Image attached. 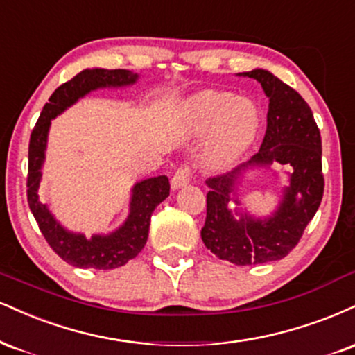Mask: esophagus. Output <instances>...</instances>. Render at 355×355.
<instances>
[{
  "mask_svg": "<svg viewBox=\"0 0 355 355\" xmlns=\"http://www.w3.org/2000/svg\"><path fill=\"white\" fill-rule=\"evenodd\" d=\"M191 180V166L190 165H182L180 168L177 170L172 178V189L173 190H178L182 189V187H185L187 183H190Z\"/></svg>",
  "mask_w": 355,
  "mask_h": 355,
  "instance_id": "esophagus-1",
  "label": "esophagus"
}]
</instances>
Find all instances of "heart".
<instances>
[{
    "label": "heart",
    "instance_id": "1",
    "mask_svg": "<svg viewBox=\"0 0 355 355\" xmlns=\"http://www.w3.org/2000/svg\"><path fill=\"white\" fill-rule=\"evenodd\" d=\"M191 127L196 132L211 130L205 162L211 168H226L254 142L261 125V114L250 99L234 94L205 91L187 105Z\"/></svg>",
    "mask_w": 355,
    "mask_h": 355
}]
</instances>
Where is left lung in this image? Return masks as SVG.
Returning a JSON list of instances; mask_svg holds the SVG:
<instances>
[{
    "label": "left lung",
    "instance_id": "8db88e82",
    "mask_svg": "<svg viewBox=\"0 0 355 355\" xmlns=\"http://www.w3.org/2000/svg\"><path fill=\"white\" fill-rule=\"evenodd\" d=\"M240 76L258 80L270 99L266 134L259 152L246 164L207 180L210 191L202 240L220 259L248 266L283 259L300 243L321 205L324 175L321 132L307 102L270 71L253 69ZM276 161L293 170L278 210L263 220L239 207L233 214L232 203L239 204L234 189L242 172Z\"/></svg>",
    "mask_w": 355,
    "mask_h": 355
}]
</instances>
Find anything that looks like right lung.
<instances>
[{"instance_id": "1", "label": "right lung", "mask_w": 355, "mask_h": 355, "mask_svg": "<svg viewBox=\"0 0 355 355\" xmlns=\"http://www.w3.org/2000/svg\"><path fill=\"white\" fill-rule=\"evenodd\" d=\"M139 74L127 69H84L55 89L48 104L42 107L31 132L26 185L29 208L54 253L76 268L114 270L135 258L147 243L153 210L170 195V183L165 175L135 183L132 189L129 216L112 233L85 238L80 233L69 232L54 218L49 208L40 198L41 168L44 164L51 121L91 91L102 87H123L135 84Z\"/></svg>"}]
</instances>
